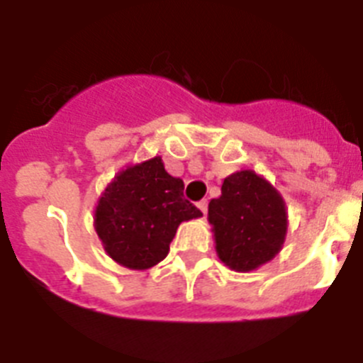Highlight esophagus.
<instances>
[{
    "instance_id": "34e87169",
    "label": "esophagus",
    "mask_w": 363,
    "mask_h": 363,
    "mask_svg": "<svg viewBox=\"0 0 363 363\" xmlns=\"http://www.w3.org/2000/svg\"><path fill=\"white\" fill-rule=\"evenodd\" d=\"M207 205H209V201H207V200H201L200 203H198V209H200L201 213H203V216H205V214H207Z\"/></svg>"
}]
</instances>
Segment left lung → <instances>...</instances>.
Listing matches in <instances>:
<instances>
[{
	"mask_svg": "<svg viewBox=\"0 0 363 363\" xmlns=\"http://www.w3.org/2000/svg\"><path fill=\"white\" fill-rule=\"evenodd\" d=\"M218 258L236 272H249L281 251L287 234V207L280 192L255 171L233 172L211 200Z\"/></svg>",
	"mask_w": 363,
	"mask_h": 363,
	"instance_id": "8db88e82",
	"label": "left lung"
}]
</instances>
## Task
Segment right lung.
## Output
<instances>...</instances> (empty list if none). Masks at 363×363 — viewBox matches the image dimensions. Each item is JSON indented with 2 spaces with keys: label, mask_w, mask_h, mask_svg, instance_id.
Here are the masks:
<instances>
[{
  "label": "right lung",
  "mask_w": 363,
  "mask_h": 363,
  "mask_svg": "<svg viewBox=\"0 0 363 363\" xmlns=\"http://www.w3.org/2000/svg\"><path fill=\"white\" fill-rule=\"evenodd\" d=\"M200 216V209L185 200L184 182L154 156L114 176L96 205L94 229L116 264L145 271L169 255L179 223Z\"/></svg>",
  "instance_id": "right-lung-1"
}]
</instances>
